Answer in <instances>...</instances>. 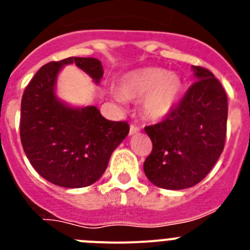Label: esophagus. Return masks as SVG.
Listing matches in <instances>:
<instances>
[{
    "label": "esophagus",
    "mask_w": 250,
    "mask_h": 250,
    "mask_svg": "<svg viewBox=\"0 0 250 250\" xmlns=\"http://www.w3.org/2000/svg\"><path fill=\"white\" fill-rule=\"evenodd\" d=\"M139 130H140V127L136 126V125H134V124H131V125H130V135H132V134L138 132Z\"/></svg>",
    "instance_id": "esophagus-1"
}]
</instances>
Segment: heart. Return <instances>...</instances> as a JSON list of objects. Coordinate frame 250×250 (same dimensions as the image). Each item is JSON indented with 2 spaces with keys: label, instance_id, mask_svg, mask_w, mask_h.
<instances>
[{
  "label": "heart",
  "instance_id": "obj_1",
  "mask_svg": "<svg viewBox=\"0 0 250 250\" xmlns=\"http://www.w3.org/2000/svg\"><path fill=\"white\" fill-rule=\"evenodd\" d=\"M183 91V81L176 74L161 67H147L125 75L115 98L119 101L141 100L146 119L161 120L173 111Z\"/></svg>",
  "mask_w": 250,
  "mask_h": 250
}]
</instances>
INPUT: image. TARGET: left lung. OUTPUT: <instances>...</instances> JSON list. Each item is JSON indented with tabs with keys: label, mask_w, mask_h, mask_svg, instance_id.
I'll use <instances>...</instances> for the list:
<instances>
[{
	"label": "left lung",
	"mask_w": 250,
	"mask_h": 250,
	"mask_svg": "<svg viewBox=\"0 0 250 250\" xmlns=\"http://www.w3.org/2000/svg\"><path fill=\"white\" fill-rule=\"evenodd\" d=\"M196 81L163 121L145 126L152 150L144 171L159 188L180 190L208 175L225 145L228 98L213 72L194 66Z\"/></svg>",
	"instance_id": "1"
}]
</instances>
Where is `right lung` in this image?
<instances>
[{"mask_svg": "<svg viewBox=\"0 0 250 250\" xmlns=\"http://www.w3.org/2000/svg\"><path fill=\"white\" fill-rule=\"evenodd\" d=\"M67 63H75L95 83L104 75L101 62L92 57L43 65L22 95L20 136L26 156L42 178L59 187L83 188L101 178L130 129L126 121L106 120L95 106L72 109L57 100L56 77Z\"/></svg>", "mask_w": 250, "mask_h": 250, "instance_id": "right-lung-1", "label": "right lung"}]
</instances>
